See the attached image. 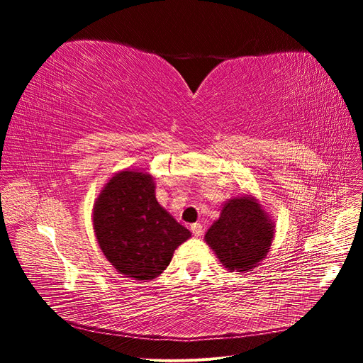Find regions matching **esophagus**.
<instances>
[{
	"label": "esophagus",
	"mask_w": 363,
	"mask_h": 363,
	"mask_svg": "<svg viewBox=\"0 0 363 363\" xmlns=\"http://www.w3.org/2000/svg\"><path fill=\"white\" fill-rule=\"evenodd\" d=\"M191 230H192L194 236H196V238H200V236L204 233V228H203V225H201L200 223L192 224V225H191Z\"/></svg>",
	"instance_id": "1"
}]
</instances>
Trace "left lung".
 Listing matches in <instances>:
<instances>
[{"label": "left lung", "instance_id": "8db88e82", "mask_svg": "<svg viewBox=\"0 0 363 363\" xmlns=\"http://www.w3.org/2000/svg\"><path fill=\"white\" fill-rule=\"evenodd\" d=\"M276 224L256 196L238 195L224 203L221 215L204 235L218 260L230 272L255 269L267 257Z\"/></svg>", "mask_w": 363, "mask_h": 363}]
</instances>
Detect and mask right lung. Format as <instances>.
<instances>
[{"label": "right lung", "instance_id": "1", "mask_svg": "<svg viewBox=\"0 0 363 363\" xmlns=\"http://www.w3.org/2000/svg\"><path fill=\"white\" fill-rule=\"evenodd\" d=\"M96 242L113 268L133 280H152L167 269L191 232L156 200L155 177L123 169L103 186L94 203Z\"/></svg>", "mask_w": 363, "mask_h": 363}]
</instances>
